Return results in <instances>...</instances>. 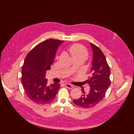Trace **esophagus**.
<instances>
[{"label": "esophagus", "mask_w": 134, "mask_h": 134, "mask_svg": "<svg viewBox=\"0 0 134 134\" xmlns=\"http://www.w3.org/2000/svg\"><path fill=\"white\" fill-rule=\"evenodd\" d=\"M65 86H66L67 88H69V89H72V88L74 87V86H73L72 85L70 84H67V83H66V84H65Z\"/></svg>", "instance_id": "1"}]
</instances>
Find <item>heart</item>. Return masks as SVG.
Wrapping results in <instances>:
<instances>
[{
    "label": "heart",
    "mask_w": 134,
    "mask_h": 134,
    "mask_svg": "<svg viewBox=\"0 0 134 134\" xmlns=\"http://www.w3.org/2000/svg\"><path fill=\"white\" fill-rule=\"evenodd\" d=\"M69 52L73 59H82L85 60L88 57L87 50L80 44H74L71 46L69 49Z\"/></svg>",
    "instance_id": "heart-1"
}]
</instances>
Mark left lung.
I'll use <instances>...</instances> for the list:
<instances>
[{"mask_svg": "<svg viewBox=\"0 0 134 134\" xmlns=\"http://www.w3.org/2000/svg\"><path fill=\"white\" fill-rule=\"evenodd\" d=\"M93 52L91 76L86 82L90 86L88 94H84L80 98L74 100V103L81 108L88 109L98 104L104 98L106 92L110 85V69L105 57L101 49L90 43Z\"/></svg>", "mask_w": 134, "mask_h": 134, "instance_id": "left-lung-1", "label": "left lung"}]
</instances>
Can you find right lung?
I'll return each mask as SVG.
<instances>
[{
    "instance_id": "add662e5",
    "label": "right lung",
    "mask_w": 134,
    "mask_h": 134,
    "mask_svg": "<svg viewBox=\"0 0 134 134\" xmlns=\"http://www.w3.org/2000/svg\"><path fill=\"white\" fill-rule=\"evenodd\" d=\"M64 42L50 39L33 48L27 54L22 70V82L28 98L37 104H46L53 101L60 88L54 83L48 85L45 78L47 70L53 63L58 47Z\"/></svg>"
}]
</instances>
